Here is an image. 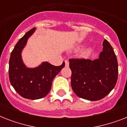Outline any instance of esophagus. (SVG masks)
Masks as SVG:
<instances>
[{"label": "esophagus", "instance_id": "34e87169", "mask_svg": "<svg viewBox=\"0 0 127 127\" xmlns=\"http://www.w3.org/2000/svg\"><path fill=\"white\" fill-rule=\"evenodd\" d=\"M64 64H65V66H69V62L67 60L64 61Z\"/></svg>", "mask_w": 127, "mask_h": 127}]
</instances>
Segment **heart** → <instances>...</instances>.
<instances>
[{
	"instance_id": "b5f03b06",
	"label": "heart",
	"mask_w": 127,
	"mask_h": 127,
	"mask_svg": "<svg viewBox=\"0 0 127 127\" xmlns=\"http://www.w3.org/2000/svg\"><path fill=\"white\" fill-rule=\"evenodd\" d=\"M87 53H89V51H87Z\"/></svg>"
}]
</instances>
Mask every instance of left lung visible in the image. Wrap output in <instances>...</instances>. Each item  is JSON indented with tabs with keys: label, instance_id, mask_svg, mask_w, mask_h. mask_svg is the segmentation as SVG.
I'll return each instance as SVG.
<instances>
[{
	"label": "left lung",
	"instance_id": "obj_1",
	"mask_svg": "<svg viewBox=\"0 0 127 127\" xmlns=\"http://www.w3.org/2000/svg\"><path fill=\"white\" fill-rule=\"evenodd\" d=\"M97 59H69L71 86L78 96L87 100L103 98L114 88L118 78V63L113 49L105 39Z\"/></svg>",
	"mask_w": 127,
	"mask_h": 127
}]
</instances>
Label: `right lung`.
Returning a JSON list of instances; mask_svg holds the SVG:
<instances>
[{
	"instance_id": "1",
	"label": "right lung",
	"mask_w": 127,
	"mask_h": 127,
	"mask_svg": "<svg viewBox=\"0 0 127 127\" xmlns=\"http://www.w3.org/2000/svg\"><path fill=\"white\" fill-rule=\"evenodd\" d=\"M35 30L33 28L28 31L18 41L9 60L8 75L11 84L19 95L30 99L46 96L51 90L54 78L64 66V62L60 66L52 65L45 62L35 68H29L24 64L21 52Z\"/></svg>"
}]
</instances>
